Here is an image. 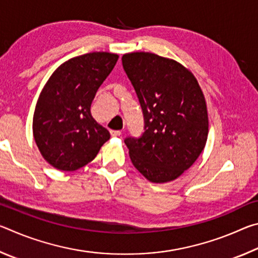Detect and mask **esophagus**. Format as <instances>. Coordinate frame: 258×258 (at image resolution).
<instances>
[{"instance_id":"esophagus-1","label":"esophagus","mask_w":258,"mask_h":258,"mask_svg":"<svg viewBox=\"0 0 258 258\" xmlns=\"http://www.w3.org/2000/svg\"><path fill=\"white\" fill-rule=\"evenodd\" d=\"M110 134H111V137H119V135L121 134V131H113V130H111L110 131Z\"/></svg>"}]
</instances>
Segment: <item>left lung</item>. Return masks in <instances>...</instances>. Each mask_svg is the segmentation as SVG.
Returning <instances> with one entry per match:
<instances>
[{"label": "left lung", "instance_id": "1", "mask_svg": "<svg viewBox=\"0 0 258 258\" xmlns=\"http://www.w3.org/2000/svg\"><path fill=\"white\" fill-rule=\"evenodd\" d=\"M121 61L145 117L141 137L125 139L130 158L150 182L175 180L206 146L207 106L198 81L177 61L150 52L126 53Z\"/></svg>", "mask_w": 258, "mask_h": 258}]
</instances>
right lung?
<instances>
[{
	"instance_id": "1",
	"label": "right lung",
	"mask_w": 258,
	"mask_h": 258,
	"mask_svg": "<svg viewBox=\"0 0 258 258\" xmlns=\"http://www.w3.org/2000/svg\"><path fill=\"white\" fill-rule=\"evenodd\" d=\"M118 54L92 52L69 59L43 87L33 117L41 155L60 171H76L98 155L110 139L91 115L95 93L115 67Z\"/></svg>"
}]
</instances>
